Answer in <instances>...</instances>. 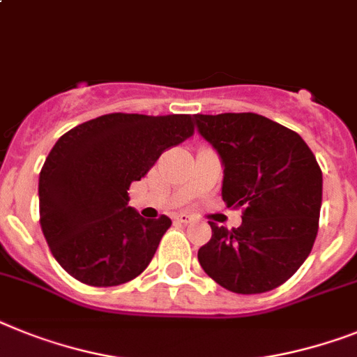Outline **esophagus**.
Wrapping results in <instances>:
<instances>
[{
    "label": "esophagus",
    "mask_w": 357,
    "mask_h": 357,
    "mask_svg": "<svg viewBox=\"0 0 357 357\" xmlns=\"http://www.w3.org/2000/svg\"><path fill=\"white\" fill-rule=\"evenodd\" d=\"M174 220L178 221V223L187 225V223H192L194 215H190V214H178V215H176V218H174Z\"/></svg>",
    "instance_id": "1"
}]
</instances>
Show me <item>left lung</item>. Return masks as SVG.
Wrapping results in <instances>:
<instances>
[{
    "instance_id": "left-lung-1",
    "label": "left lung",
    "mask_w": 357,
    "mask_h": 357,
    "mask_svg": "<svg viewBox=\"0 0 357 357\" xmlns=\"http://www.w3.org/2000/svg\"><path fill=\"white\" fill-rule=\"evenodd\" d=\"M194 119L225 167L223 202L243 208L238 229L208 221L212 238L197 250L199 265L236 294L283 285L316 241L323 194L316 155L299 134L259 114H196Z\"/></svg>"
}]
</instances>
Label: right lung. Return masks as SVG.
Returning <instances> with one entry per match:
<instances>
[{
    "mask_svg": "<svg viewBox=\"0 0 357 357\" xmlns=\"http://www.w3.org/2000/svg\"><path fill=\"white\" fill-rule=\"evenodd\" d=\"M194 134L188 114H105L59 137L40 172V223L56 261L77 281L116 287L145 271L172 221L145 220L128 187L163 151Z\"/></svg>",
    "mask_w": 357,
    "mask_h": 357,
    "instance_id": "obj_1",
    "label": "right lung"
}]
</instances>
